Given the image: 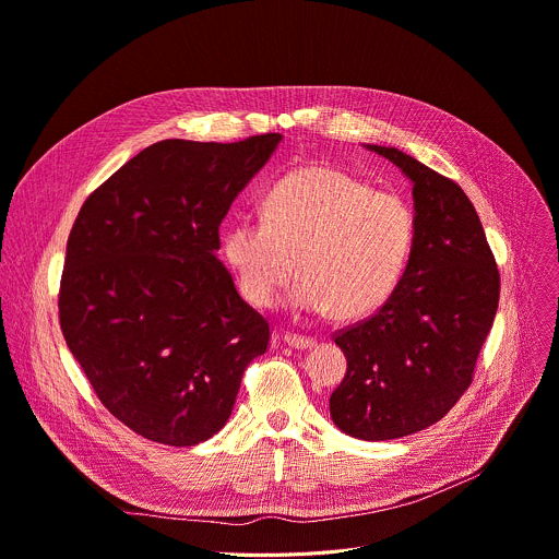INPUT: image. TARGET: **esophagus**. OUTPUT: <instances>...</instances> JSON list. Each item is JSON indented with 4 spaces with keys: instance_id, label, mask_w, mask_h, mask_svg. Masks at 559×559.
Listing matches in <instances>:
<instances>
[{
    "instance_id": "obj_1",
    "label": "esophagus",
    "mask_w": 559,
    "mask_h": 559,
    "mask_svg": "<svg viewBox=\"0 0 559 559\" xmlns=\"http://www.w3.org/2000/svg\"><path fill=\"white\" fill-rule=\"evenodd\" d=\"M283 341L296 349H308V347H314L317 345V338L314 336H306V334H292V332H285L283 334Z\"/></svg>"
}]
</instances>
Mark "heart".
<instances>
[{"label": "heart", "instance_id": "obj_1", "mask_svg": "<svg viewBox=\"0 0 559 559\" xmlns=\"http://www.w3.org/2000/svg\"><path fill=\"white\" fill-rule=\"evenodd\" d=\"M415 240L405 200L330 167H302L272 185L263 218H234L223 249L242 296L270 308L296 270L292 306L359 319L394 292Z\"/></svg>", "mask_w": 559, "mask_h": 559}]
</instances>
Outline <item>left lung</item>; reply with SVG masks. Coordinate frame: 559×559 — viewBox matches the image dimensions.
Listing matches in <instances>:
<instances>
[{
  "label": "left lung",
  "instance_id": "obj_1",
  "mask_svg": "<svg viewBox=\"0 0 559 559\" xmlns=\"http://www.w3.org/2000/svg\"><path fill=\"white\" fill-rule=\"evenodd\" d=\"M370 148L415 185V240L383 306L332 334L347 372L330 415L349 437L385 441L437 424L471 388L497 314L499 270L460 185L399 148Z\"/></svg>",
  "mask_w": 559,
  "mask_h": 559
}]
</instances>
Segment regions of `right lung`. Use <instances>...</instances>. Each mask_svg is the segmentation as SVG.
<instances>
[{
  "mask_svg": "<svg viewBox=\"0 0 559 559\" xmlns=\"http://www.w3.org/2000/svg\"><path fill=\"white\" fill-rule=\"evenodd\" d=\"M278 133L163 140L99 185L73 223L58 308L105 408L144 439L193 445L229 419L272 328L216 259L234 198Z\"/></svg>",
  "mask_w": 559,
  "mask_h": 559,
  "instance_id": "obj_1",
  "label": "right lung"
}]
</instances>
